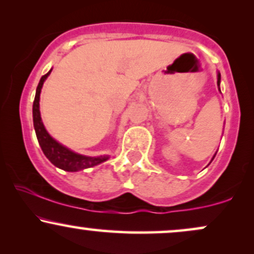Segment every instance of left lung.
Returning <instances> with one entry per match:
<instances>
[{"label": "left lung", "mask_w": 254, "mask_h": 254, "mask_svg": "<svg viewBox=\"0 0 254 254\" xmlns=\"http://www.w3.org/2000/svg\"><path fill=\"white\" fill-rule=\"evenodd\" d=\"M220 81H221V75H220V72H218V81H216V84H218V88H219L220 93H221V90H220ZM215 155H216V154H215ZM215 155H214V156H213V158H212V161H213V160H214ZM212 161H210V162H212Z\"/></svg>", "instance_id": "1"}]
</instances>
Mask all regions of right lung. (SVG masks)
<instances>
[{
    "label": "right lung",
    "mask_w": 254,
    "mask_h": 254,
    "mask_svg": "<svg viewBox=\"0 0 254 254\" xmlns=\"http://www.w3.org/2000/svg\"><path fill=\"white\" fill-rule=\"evenodd\" d=\"M52 68L50 72L46 73L40 79L38 87H36V93L33 103V124H34V130L36 133V138L45 156L51 161L52 164L65 170V172H79V170L92 168L103 162L108 161L109 155H103V156H86V155H80L78 152L72 151L67 146L63 145L61 143L54 139L48 131L46 130L44 123H42L41 114H40V93L41 88L44 86V82L48 75L51 74Z\"/></svg>",
    "instance_id": "add662e5"
}]
</instances>
